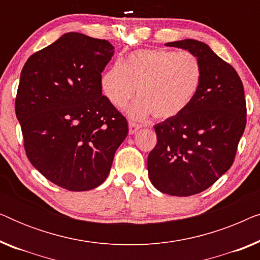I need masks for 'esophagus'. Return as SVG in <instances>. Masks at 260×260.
Wrapping results in <instances>:
<instances>
[{"instance_id": "1", "label": "esophagus", "mask_w": 260, "mask_h": 260, "mask_svg": "<svg viewBox=\"0 0 260 260\" xmlns=\"http://www.w3.org/2000/svg\"><path fill=\"white\" fill-rule=\"evenodd\" d=\"M140 127H141L140 124H137L135 122H129V134L134 135L138 129H140Z\"/></svg>"}]
</instances>
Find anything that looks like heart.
Returning <instances> with one entry per match:
<instances>
[{
    "label": "heart",
    "instance_id": "heart-1",
    "mask_svg": "<svg viewBox=\"0 0 260 260\" xmlns=\"http://www.w3.org/2000/svg\"><path fill=\"white\" fill-rule=\"evenodd\" d=\"M204 69L193 53L172 49H140L116 62L102 76V91L109 102L122 108L136 93L127 110L134 118L170 119L191 104L201 88Z\"/></svg>",
    "mask_w": 260,
    "mask_h": 260
}]
</instances>
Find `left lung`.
<instances>
[{"label":"left lung","instance_id":"obj_1","mask_svg":"<svg viewBox=\"0 0 260 260\" xmlns=\"http://www.w3.org/2000/svg\"><path fill=\"white\" fill-rule=\"evenodd\" d=\"M166 46L197 55L204 78L183 112L154 126L157 143L148 156V175L162 193L190 197L211 187L233 165L246 126V102L237 71L204 42L186 39Z\"/></svg>","mask_w":260,"mask_h":260}]
</instances>
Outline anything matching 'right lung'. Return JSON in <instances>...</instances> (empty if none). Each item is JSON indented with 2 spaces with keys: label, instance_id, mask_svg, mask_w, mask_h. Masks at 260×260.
Wrapping results in <instances>:
<instances>
[{
  "label": "right lung",
  "instance_id": "1",
  "mask_svg": "<svg viewBox=\"0 0 260 260\" xmlns=\"http://www.w3.org/2000/svg\"><path fill=\"white\" fill-rule=\"evenodd\" d=\"M115 47L66 33L30 55L21 71L15 112L28 159L72 191L101 186L127 136V122L102 94V72Z\"/></svg>",
  "mask_w": 260,
  "mask_h": 260
}]
</instances>
